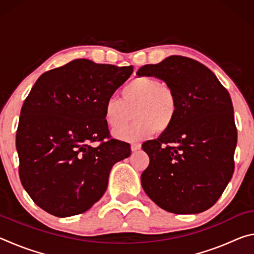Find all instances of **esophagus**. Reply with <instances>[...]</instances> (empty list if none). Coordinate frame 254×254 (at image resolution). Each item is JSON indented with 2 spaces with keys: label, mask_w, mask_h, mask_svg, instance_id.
<instances>
[{
  "label": "esophagus",
  "mask_w": 254,
  "mask_h": 254,
  "mask_svg": "<svg viewBox=\"0 0 254 254\" xmlns=\"http://www.w3.org/2000/svg\"><path fill=\"white\" fill-rule=\"evenodd\" d=\"M141 149V143H132L131 144V150L133 152L137 151V150Z\"/></svg>",
  "instance_id": "1"
}]
</instances>
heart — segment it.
<instances>
[{
	"label": "heart",
	"instance_id": "b5f03b06",
	"mask_svg": "<svg viewBox=\"0 0 254 254\" xmlns=\"http://www.w3.org/2000/svg\"><path fill=\"white\" fill-rule=\"evenodd\" d=\"M133 111L136 121L130 127L115 131L119 139L142 140L154 132L169 131L179 114V101L168 84L152 77L132 79L121 92V98L111 96L103 105V118L112 130L125 126Z\"/></svg>",
	"mask_w": 254,
	"mask_h": 254
}]
</instances>
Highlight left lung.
<instances>
[{
  "label": "left lung",
  "instance_id": "obj_1",
  "mask_svg": "<svg viewBox=\"0 0 254 254\" xmlns=\"http://www.w3.org/2000/svg\"><path fill=\"white\" fill-rule=\"evenodd\" d=\"M136 75L163 80L179 101L174 127L142 144L150 158L141 175L144 191L167 212H204L234 173L238 130L230 94L212 70L183 56L144 65Z\"/></svg>",
  "mask_w": 254,
  "mask_h": 254
}]
</instances>
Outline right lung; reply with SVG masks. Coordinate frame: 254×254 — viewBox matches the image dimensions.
I'll return each mask as SVG.
<instances>
[{
	"instance_id": "right-lung-1",
	"label": "right lung",
	"mask_w": 254,
	"mask_h": 254,
	"mask_svg": "<svg viewBox=\"0 0 254 254\" xmlns=\"http://www.w3.org/2000/svg\"><path fill=\"white\" fill-rule=\"evenodd\" d=\"M132 72V66L75 59L33 85L16 131L19 175L47 213L68 217L88 210L104 195L112 167L131 154L130 144L111 139L103 105Z\"/></svg>"
}]
</instances>
